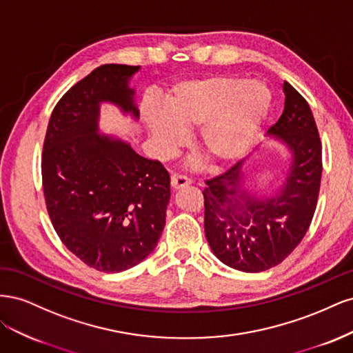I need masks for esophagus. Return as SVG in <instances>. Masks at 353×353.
I'll use <instances>...</instances> for the list:
<instances>
[{
	"label": "esophagus",
	"mask_w": 353,
	"mask_h": 353,
	"mask_svg": "<svg viewBox=\"0 0 353 353\" xmlns=\"http://www.w3.org/2000/svg\"><path fill=\"white\" fill-rule=\"evenodd\" d=\"M191 184V179L184 176V175H178V174H174L172 176H170V185H172L174 190H179V188H184L187 185Z\"/></svg>",
	"instance_id": "obj_1"
}]
</instances>
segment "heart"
<instances>
[{
	"label": "heart",
	"mask_w": 353,
	"mask_h": 353,
	"mask_svg": "<svg viewBox=\"0 0 353 353\" xmlns=\"http://www.w3.org/2000/svg\"><path fill=\"white\" fill-rule=\"evenodd\" d=\"M271 108V92L259 81L231 74L181 82L165 95V109L143 105V119L160 154L184 144V131L199 128L193 145L213 166L236 162L249 152Z\"/></svg>",
	"instance_id": "obj_1"
}]
</instances>
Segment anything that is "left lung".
Returning a JSON list of instances; mask_svg holds the SVG:
<instances>
[{"instance_id": "8db88e82", "label": "left lung", "mask_w": 353, "mask_h": 353, "mask_svg": "<svg viewBox=\"0 0 353 353\" xmlns=\"http://www.w3.org/2000/svg\"><path fill=\"white\" fill-rule=\"evenodd\" d=\"M284 110L268 137L283 145L281 175L256 190L252 165L241 160L206 181L205 234L213 254L230 268L261 272L281 263L311 225L323 174V147L306 100L284 82Z\"/></svg>"}]
</instances>
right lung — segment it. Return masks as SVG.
Returning a JSON list of instances; mask_svg holds the SVG:
<instances>
[{"instance_id":"1","label":"right lung","mask_w":353,"mask_h":353,"mask_svg":"<svg viewBox=\"0 0 353 353\" xmlns=\"http://www.w3.org/2000/svg\"><path fill=\"white\" fill-rule=\"evenodd\" d=\"M140 66L104 65L72 87L50 117L42 184L52 227L91 268L122 272L162 236L170 178L157 160L100 130L101 104L140 119L131 79Z\"/></svg>"}]
</instances>
